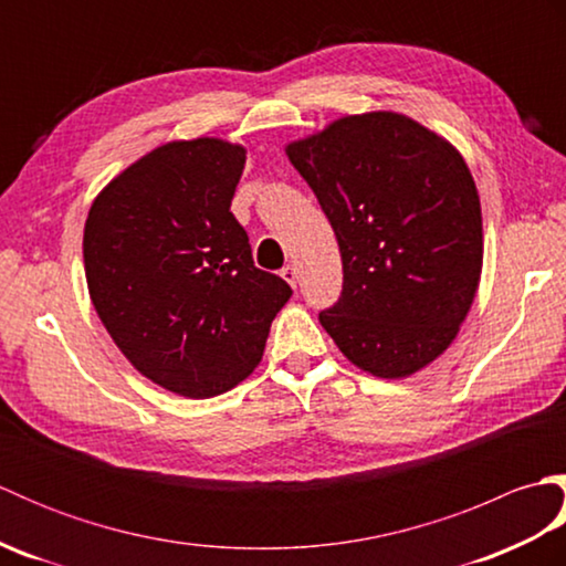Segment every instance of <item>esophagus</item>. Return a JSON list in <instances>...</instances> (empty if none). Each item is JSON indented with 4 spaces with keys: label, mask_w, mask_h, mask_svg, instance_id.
<instances>
[{
    "label": "esophagus",
    "mask_w": 566,
    "mask_h": 566,
    "mask_svg": "<svg viewBox=\"0 0 566 566\" xmlns=\"http://www.w3.org/2000/svg\"><path fill=\"white\" fill-rule=\"evenodd\" d=\"M282 280L292 286V290H296V282H298V272L294 264H286V268H282Z\"/></svg>",
    "instance_id": "34e87169"
}]
</instances>
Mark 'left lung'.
<instances>
[{
  "mask_svg": "<svg viewBox=\"0 0 566 566\" xmlns=\"http://www.w3.org/2000/svg\"><path fill=\"white\" fill-rule=\"evenodd\" d=\"M284 150L343 258L321 326L369 375H416L457 338L482 276V203L460 150L396 112L335 118Z\"/></svg>",
  "mask_w": 566,
  "mask_h": 566,
  "instance_id": "1",
  "label": "left lung"
}]
</instances>
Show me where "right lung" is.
Returning a JSON list of instances; mask_svg holds the SVG:
<instances>
[{
	"mask_svg": "<svg viewBox=\"0 0 566 566\" xmlns=\"http://www.w3.org/2000/svg\"><path fill=\"white\" fill-rule=\"evenodd\" d=\"M245 148L170 140L106 185L84 223L90 298L158 387L209 399L250 377L292 286L252 262L231 213Z\"/></svg>",
	"mask_w": 566,
	"mask_h": 566,
	"instance_id": "1",
	"label": "right lung"
}]
</instances>
